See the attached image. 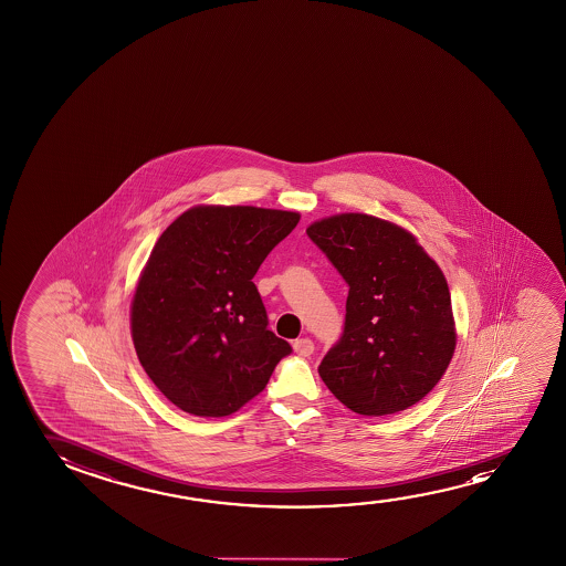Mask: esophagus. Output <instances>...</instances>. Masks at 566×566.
<instances>
[{
  "label": "esophagus",
  "instance_id": "obj_1",
  "mask_svg": "<svg viewBox=\"0 0 566 566\" xmlns=\"http://www.w3.org/2000/svg\"><path fill=\"white\" fill-rule=\"evenodd\" d=\"M294 349L297 356L310 357L315 352V344L310 338H300L294 342Z\"/></svg>",
  "mask_w": 566,
  "mask_h": 566
}]
</instances>
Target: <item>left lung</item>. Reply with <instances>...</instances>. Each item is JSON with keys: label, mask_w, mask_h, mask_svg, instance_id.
<instances>
[{"label": "left lung", "mask_w": 566, "mask_h": 566, "mask_svg": "<svg viewBox=\"0 0 566 566\" xmlns=\"http://www.w3.org/2000/svg\"><path fill=\"white\" fill-rule=\"evenodd\" d=\"M307 235L349 286L344 333L318 365L321 379L361 416L408 410L457 348L439 264L400 226L359 212L313 222Z\"/></svg>", "instance_id": "1"}]
</instances>
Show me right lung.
Masks as SVG:
<instances>
[{"instance_id": "obj_1", "label": "right lung", "mask_w": 566, "mask_h": 566, "mask_svg": "<svg viewBox=\"0 0 566 566\" xmlns=\"http://www.w3.org/2000/svg\"><path fill=\"white\" fill-rule=\"evenodd\" d=\"M297 212L201 205L156 241L132 302L143 369L179 410L224 418L255 398L292 346L253 284Z\"/></svg>"}]
</instances>
